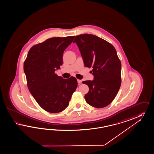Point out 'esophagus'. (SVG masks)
<instances>
[{"mask_svg": "<svg viewBox=\"0 0 154 154\" xmlns=\"http://www.w3.org/2000/svg\"><path fill=\"white\" fill-rule=\"evenodd\" d=\"M77 81H78V84H80L82 83V80H79V79H78V80H77Z\"/></svg>", "mask_w": 154, "mask_h": 154, "instance_id": "1", "label": "esophagus"}]
</instances>
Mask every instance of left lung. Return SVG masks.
<instances>
[{
    "label": "left lung",
    "mask_w": 154,
    "mask_h": 154,
    "mask_svg": "<svg viewBox=\"0 0 154 154\" xmlns=\"http://www.w3.org/2000/svg\"><path fill=\"white\" fill-rule=\"evenodd\" d=\"M79 48L85 67H93L94 80L83 82L89 87L85 95L88 104L101 108L109 105L121 84V63L115 48L97 35L84 34L74 40Z\"/></svg>",
    "instance_id": "1"
}]
</instances>
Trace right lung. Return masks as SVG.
<instances>
[{
	"label": "right lung",
	"mask_w": 154,
	"mask_h": 154,
	"mask_svg": "<svg viewBox=\"0 0 154 154\" xmlns=\"http://www.w3.org/2000/svg\"><path fill=\"white\" fill-rule=\"evenodd\" d=\"M74 37H53L35 45L24 63L29 91L40 106L50 113L61 112L67 107L78 87L74 77L63 79L55 74L63 65V52Z\"/></svg>",
	"instance_id": "1"
}]
</instances>
